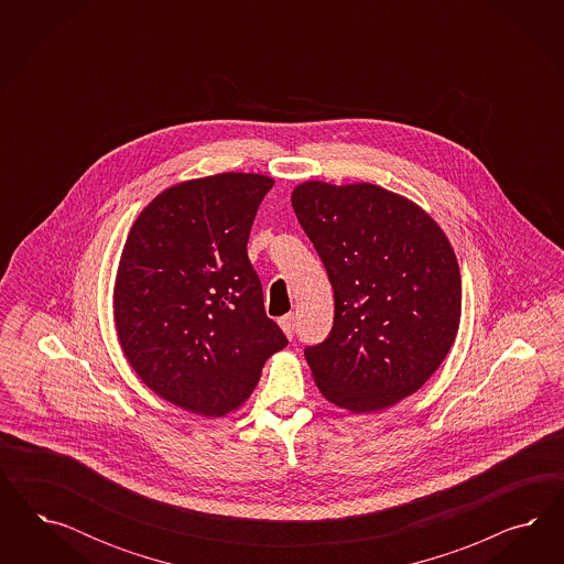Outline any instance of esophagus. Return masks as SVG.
Instances as JSON below:
<instances>
[{
  "mask_svg": "<svg viewBox=\"0 0 564 564\" xmlns=\"http://www.w3.org/2000/svg\"><path fill=\"white\" fill-rule=\"evenodd\" d=\"M279 325L283 328V333L293 339V335H295V316L293 314H288V316H283L281 321H279Z\"/></svg>",
  "mask_w": 564,
  "mask_h": 564,
  "instance_id": "34e87169",
  "label": "esophagus"
}]
</instances>
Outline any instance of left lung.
Masks as SVG:
<instances>
[{
	"instance_id": "left-lung-1",
	"label": "left lung",
	"mask_w": 564,
	"mask_h": 564,
	"mask_svg": "<svg viewBox=\"0 0 564 564\" xmlns=\"http://www.w3.org/2000/svg\"><path fill=\"white\" fill-rule=\"evenodd\" d=\"M291 205L335 291L325 341L304 356L326 399L384 410L436 372L462 318V273L436 221L372 184L306 182Z\"/></svg>"
}]
</instances>
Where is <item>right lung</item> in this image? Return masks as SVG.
I'll list each match as a JSON object with an SVG mask.
<instances>
[{
	"instance_id": "obj_1",
	"label": "right lung",
	"mask_w": 564,
	"mask_h": 564,
	"mask_svg": "<svg viewBox=\"0 0 564 564\" xmlns=\"http://www.w3.org/2000/svg\"><path fill=\"white\" fill-rule=\"evenodd\" d=\"M273 184L258 173L177 184L126 239L113 293L121 349L142 382L182 410H238L264 361L288 345L246 250Z\"/></svg>"
}]
</instances>
